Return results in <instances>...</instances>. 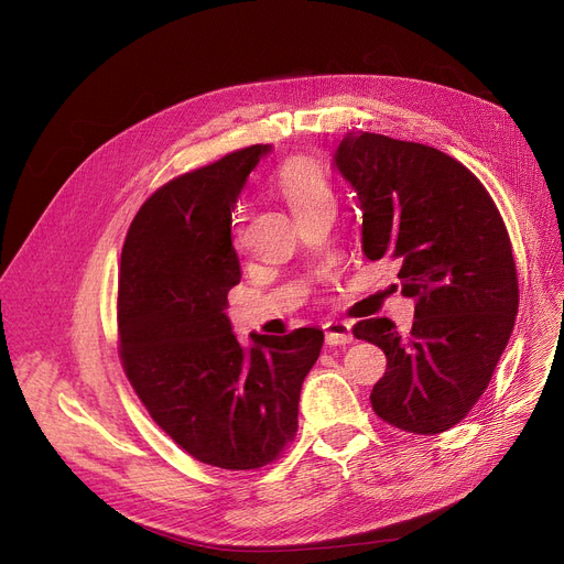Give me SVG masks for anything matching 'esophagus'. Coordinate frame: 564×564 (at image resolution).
Returning <instances> with one entry per match:
<instances>
[{"label": "esophagus", "instance_id": "esophagus-1", "mask_svg": "<svg viewBox=\"0 0 564 564\" xmlns=\"http://www.w3.org/2000/svg\"><path fill=\"white\" fill-rule=\"evenodd\" d=\"M324 336H327V345H347L354 340L351 324L349 322H327L324 324Z\"/></svg>", "mask_w": 564, "mask_h": 564}]
</instances>
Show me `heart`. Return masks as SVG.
Listing matches in <instances>:
<instances>
[{"mask_svg":"<svg viewBox=\"0 0 564 564\" xmlns=\"http://www.w3.org/2000/svg\"><path fill=\"white\" fill-rule=\"evenodd\" d=\"M279 189L290 203L292 213L308 210L319 200H332V189L322 171L308 160H294L279 173Z\"/></svg>","mask_w":564,"mask_h":564,"instance_id":"b5f03b06","label":"heart"}]
</instances>
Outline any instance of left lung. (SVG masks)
<instances>
[{"mask_svg": "<svg viewBox=\"0 0 564 564\" xmlns=\"http://www.w3.org/2000/svg\"><path fill=\"white\" fill-rule=\"evenodd\" d=\"M332 162L359 198L366 258H395L416 302L409 336L389 317L354 327L387 354L372 409L404 432H446L480 400L514 329L508 228L478 177L432 145L351 130Z\"/></svg>", "mask_w": 564, "mask_h": 564, "instance_id": "1", "label": "left lung"}]
</instances>
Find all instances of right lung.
Segmentation results:
<instances>
[{"mask_svg": "<svg viewBox=\"0 0 564 564\" xmlns=\"http://www.w3.org/2000/svg\"><path fill=\"white\" fill-rule=\"evenodd\" d=\"M272 145H249L160 187L137 213L121 253V361L153 421L203 464L249 470L297 432L302 383L324 334H251L226 315L240 283L230 240L235 203Z\"/></svg>", "mask_w": 564, "mask_h": 564, "instance_id": "1", "label": "right lung"}]
</instances>
